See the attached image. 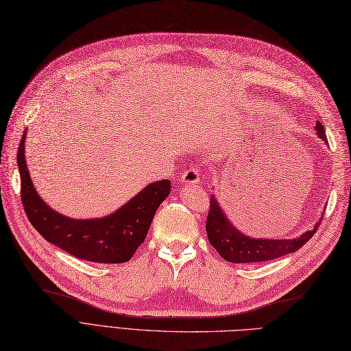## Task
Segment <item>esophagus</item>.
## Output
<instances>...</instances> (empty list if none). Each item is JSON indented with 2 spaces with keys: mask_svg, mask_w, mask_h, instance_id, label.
<instances>
[{
  "mask_svg": "<svg viewBox=\"0 0 351 351\" xmlns=\"http://www.w3.org/2000/svg\"><path fill=\"white\" fill-rule=\"evenodd\" d=\"M180 180H182V183H184V184H199L200 183V171L197 168L186 169Z\"/></svg>",
  "mask_w": 351,
  "mask_h": 351,
  "instance_id": "34e87169",
  "label": "esophagus"
}]
</instances>
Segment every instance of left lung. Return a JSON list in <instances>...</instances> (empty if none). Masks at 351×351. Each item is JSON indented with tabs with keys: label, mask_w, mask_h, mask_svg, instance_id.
Instances as JSON below:
<instances>
[{
	"label": "left lung",
	"mask_w": 351,
	"mask_h": 351,
	"mask_svg": "<svg viewBox=\"0 0 351 351\" xmlns=\"http://www.w3.org/2000/svg\"><path fill=\"white\" fill-rule=\"evenodd\" d=\"M316 134L324 143H328L322 123L316 121ZM322 210V217H324ZM322 218L315 222L312 230L294 239H256L244 234L227 217L215 195H210V208L206 219V232L209 243L217 249L222 259L232 263H256L277 259L284 254L294 253L304 243L309 241L319 227Z\"/></svg>",
	"instance_id": "8db88e82"
}]
</instances>
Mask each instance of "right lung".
Listing matches in <instances>:
<instances>
[{
	"mask_svg": "<svg viewBox=\"0 0 351 351\" xmlns=\"http://www.w3.org/2000/svg\"><path fill=\"white\" fill-rule=\"evenodd\" d=\"M26 132L20 141L17 165L26 215L39 234L79 259L97 263L130 261L143 243L155 212L171 192L169 180L145 186L129 202L102 218L76 219L45 204L32 182L25 155Z\"/></svg>",
	"mask_w": 351,
	"mask_h": 351,
	"instance_id": "obj_1",
	"label": "right lung"
}]
</instances>
